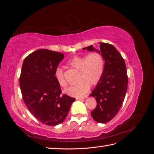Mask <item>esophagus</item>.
Masks as SVG:
<instances>
[{
	"label": "esophagus",
	"instance_id": "34e87169",
	"mask_svg": "<svg viewBox=\"0 0 154 154\" xmlns=\"http://www.w3.org/2000/svg\"><path fill=\"white\" fill-rule=\"evenodd\" d=\"M87 96H83V97H76V100H84V99L87 98Z\"/></svg>",
	"mask_w": 154,
	"mask_h": 154
}]
</instances>
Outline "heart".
<instances>
[{
  "instance_id": "heart-1",
  "label": "heart",
  "mask_w": 154,
  "mask_h": 154,
  "mask_svg": "<svg viewBox=\"0 0 154 154\" xmlns=\"http://www.w3.org/2000/svg\"><path fill=\"white\" fill-rule=\"evenodd\" d=\"M69 66L78 70L76 85L71 86L64 92L69 96L80 97L86 94L91 85H95L103 76L105 67L104 59L98 53H92L88 55H76L70 59ZM54 76L61 87L67 86V82L62 68H57Z\"/></svg>"
}]
</instances>
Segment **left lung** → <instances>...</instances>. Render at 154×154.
<instances>
[{
	"mask_svg": "<svg viewBox=\"0 0 154 154\" xmlns=\"http://www.w3.org/2000/svg\"><path fill=\"white\" fill-rule=\"evenodd\" d=\"M100 50L92 45L83 49L100 53L105 60L104 72L90 96L96 98L97 105L91 112L92 118L100 123L110 122L122 106L128 87L125 62L119 51L110 44L100 43Z\"/></svg>",
	"mask_w": 154,
	"mask_h": 154,
	"instance_id": "obj_1",
	"label": "left lung"
}]
</instances>
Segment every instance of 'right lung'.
I'll return each instance as SVG.
<instances>
[{
	"mask_svg": "<svg viewBox=\"0 0 154 154\" xmlns=\"http://www.w3.org/2000/svg\"><path fill=\"white\" fill-rule=\"evenodd\" d=\"M63 54L38 49L29 54L22 64L20 87L24 103L32 115L49 126L62 123L76 99L62 95L54 76Z\"/></svg>",
	"mask_w": 154,
	"mask_h": 154,
	"instance_id": "add662e5",
	"label": "right lung"
}]
</instances>
